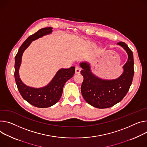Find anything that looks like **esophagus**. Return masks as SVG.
I'll return each instance as SVG.
<instances>
[{"label":"esophagus","instance_id":"34e87169","mask_svg":"<svg viewBox=\"0 0 147 147\" xmlns=\"http://www.w3.org/2000/svg\"><path fill=\"white\" fill-rule=\"evenodd\" d=\"M82 69L79 66L77 65L76 66V70H75V72H76V74H79L80 73V71H81Z\"/></svg>","mask_w":147,"mask_h":147}]
</instances>
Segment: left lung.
<instances>
[{
  "label": "left lung",
  "mask_w": 147,
  "mask_h": 147,
  "mask_svg": "<svg viewBox=\"0 0 147 147\" xmlns=\"http://www.w3.org/2000/svg\"><path fill=\"white\" fill-rule=\"evenodd\" d=\"M118 45L122 47L128 55V60L123 65V72L115 79H103L92 73L90 64L85 61L80 63L84 77L82 94L86 101L98 109L109 108L121 101L125 96L134 77V57L132 51L124 42Z\"/></svg>",
  "instance_id": "obj_1"
}]
</instances>
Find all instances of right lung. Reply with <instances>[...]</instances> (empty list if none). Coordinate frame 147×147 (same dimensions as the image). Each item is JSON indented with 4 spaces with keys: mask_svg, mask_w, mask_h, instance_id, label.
I'll return each mask as SVG.
<instances>
[{
    "mask_svg": "<svg viewBox=\"0 0 147 147\" xmlns=\"http://www.w3.org/2000/svg\"><path fill=\"white\" fill-rule=\"evenodd\" d=\"M52 29V28H45L40 29L34 34L30 36L20 47L15 59V78L20 94L26 101L38 108L50 107L57 103L61 97L65 82L71 78L75 73L74 66H72L69 69H60L47 85L40 88L26 86L21 80L19 69L23 52L33 41L51 34Z\"/></svg>",
    "mask_w": 147,
    "mask_h": 147,
    "instance_id": "1",
    "label": "right lung"
}]
</instances>
